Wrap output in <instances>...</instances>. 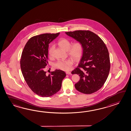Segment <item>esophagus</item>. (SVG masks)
<instances>
[{
  "instance_id": "obj_1",
  "label": "esophagus",
  "mask_w": 131,
  "mask_h": 131,
  "mask_svg": "<svg viewBox=\"0 0 131 131\" xmlns=\"http://www.w3.org/2000/svg\"><path fill=\"white\" fill-rule=\"evenodd\" d=\"M66 73L67 74H71V73L70 72H66Z\"/></svg>"
}]
</instances>
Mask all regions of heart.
I'll return each mask as SVG.
<instances>
[{"label": "heart", "instance_id": "b5f03b06", "mask_svg": "<svg viewBox=\"0 0 131 131\" xmlns=\"http://www.w3.org/2000/svg\"><path fill=\"white\" fill-rule=\"evenodd\" d=\"M58 45L61 48L67 50L69 56L75 61H78L82 57L84 47L82 42L79 40L74 41L71 44L70 40L65 38H62L58 40ZM55 49V46L51 45L48 50L49 58H52ZM73 64V61L71 59L59 60L54 64V67L57 69L68 71L70 70Z\"/></svg>", "mask_w": 131, "mask_h": 131}]
</instances>
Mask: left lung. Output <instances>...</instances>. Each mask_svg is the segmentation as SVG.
<instances>
[{
  "mask_svg": "<svg viewBox=\"0 0 131 131\" xmlns=\"http://www.w3.org/2000/svg\"><path fill=\"white\" fill-rule=\"evenodd\" d=\"M83 45L82 58L78 66L72 71L80 77L75 88L84 94H91L103 86L110 68V55L105 44L96 34L89 30L66 32Z\"/></svg>",
  "mask_w": 131,
  "mask_h": 131,
  "instance_id": "1",
  "label": "left lung"
}]
</instances>
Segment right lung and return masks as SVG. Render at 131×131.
<instances>
[{
    "instance_id": "1",
    "label": "right lung",
    "mask_w": 131,
    "mask_h": 131,
    "mask_svg": "<svg viewBox=\"0 0 131 131\" xmlns=\"http://www.w3.org/2000/svg\"><path fill=\"white\" fill-rule=\"evenodd\" d=\"M59 34H42L32 37L21 53L20 66L25 81L31 90L40 97H49L58 92L66 76L62 70L51 72L48 75L44 71L49 64V44Z\"/></svg>"
}]
</instances>
